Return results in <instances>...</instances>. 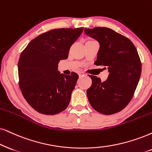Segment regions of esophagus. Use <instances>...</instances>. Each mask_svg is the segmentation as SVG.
Segmentation results:
<instances>
[{
  "label": "esophagus",
  "instance_id": "34e87169",
  "mask_svg": "<svg viewBox=\"0 0 152 152\" xmlns=\"http://www.w3.org/2000/svg\"><path fill=\"white\" fill-rule=\"evenodd\" d=\"M85 75H86V74L84 72H78V76H79L80 77H81V76H84Z\"/></svg>",
  "mask_w": 152,
  "mask_h": 152
}]
</instances>
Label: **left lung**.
<instances>
[{
  "label": "left lung",
  "mask_w": 152,
  "mask_h": 152,
  "mask_svg": "<svg viewBox=\"0 0 152 152\" xmlns=\"http://www.w3.org/2000/svg\"><path fill=\"white\" fill-rule=\"evenodd\" d=\"M84 32L99 43L95 64L106 66L109 73L103 82L90 75L92 85L87 90L88 99L100 114H116L128 104L139 82L142 64L137 49L130 39L111 28H86Z\"/></svg>",
  "instance_id": "obj_1"
}]
</instances>
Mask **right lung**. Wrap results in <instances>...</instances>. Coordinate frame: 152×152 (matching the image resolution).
<instances>
[{
    "label": "right lung",
    "instance_id": "1",
    "mask_svg": "<svg viewBox=\"0 0 152 152\" xmlns=\"http://www.w3.org/2000/svg\"><path fill=\"white\" fill-rule=\"evenodd\" d=\"M83 29L50 30L32 40L21 53L19 85L25 99L38 112L54 115L68 107L78 75L60 74L58 63L67 59L71 46Z\"/></svg>",
    "mask_w": 152,
    "mask_h": 152
}]
</instances>
